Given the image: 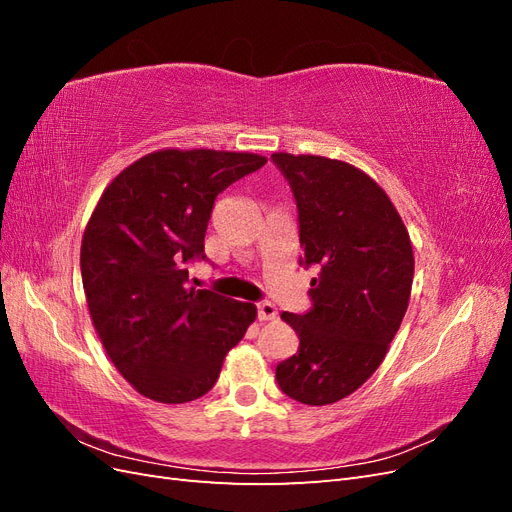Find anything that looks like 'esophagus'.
Returning <instances> with one entry per match:
<instances>
[{
  "label": "esophagus",
  "mask_w": 512,
  "mask_h": 512,
  "mask_svg": "<svg viewBox=\"0 0 512 512\" xmlns=\"http://www.w3.org/2000/svg\"><path fill=\"white\" fill-rule=\"evenodd\" d=\"M277 318V307L273 305V303H269V301H262V303H258V320H275Z\"/></svg>",
  "instance_id": "obj_1"
}]
</instances>
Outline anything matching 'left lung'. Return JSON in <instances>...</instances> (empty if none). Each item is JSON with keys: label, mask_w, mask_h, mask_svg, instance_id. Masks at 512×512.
I'll return each mask as SVG.
<instances>
[{"label": "left lung", "mask_w": 512, "mask_h": 512, "mask_svg": "<svg viewBox=\"0 0 512 512\" xmlns=\"http://www.w3.org/2000/svg\"><path fill=\"white\" fill-rule=\"evenodd\" d=\"M299 207L305 265H316L307 314L284 312L299 350L275 369L307 406L348 397L380 367L406 316L414 254L408 228L361 168L324 156L273 153Z\"/></svg>", "instance_id": "8db88e82"}]
</instances>
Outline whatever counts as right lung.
I'll return each instance as SVG.
<instances>
[{"instance_id": "1", "label": "right lung", "mask_w": 512, "mask_h": 512, "mask_svg": "<svg viewBox=\"0 0 512 512\" xmlns=\"http://www.w3.org/2000/svg\"><path fill=\"white\" fill-rule=\"evenodd\" d=\"M267 164L218 149H158L106 185L83 232L81 275L100 342L132 389L158 404L211 391L256 305L188 286L205 258L215 198Z\"/></svg>"}]
</instances>
